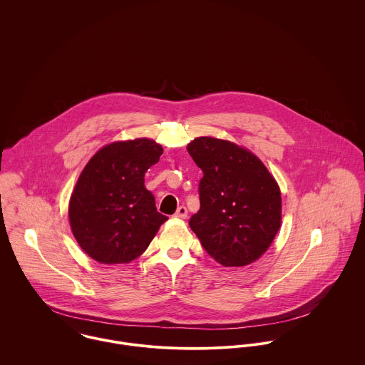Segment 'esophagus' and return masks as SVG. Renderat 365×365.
I'll return each instance as SVG.
<instances>
[{
	"instance_id": "obj_1",
	"label": "esophagus",
	"mask_w": 365,
	"mask_h": 365,
	"mask_svg": "<svg viewBox=\"0 0 365 365\" xmlns=\"http://www.w3.org/2000/svg\"><path fill=\"white\" fill-rule=\"evenodd\" d=\"M187 216H188V210L185 207H180L177 209V212L174 213L175 219H187Z\"/></svg>"
}]
</instances>
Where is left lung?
<instances>
[{"label": "left lung", "mask_w": 365, "mask_h": 365, "mask_svg": "<svg viewBox=\"0 0 365 365\" xmlns=\"http://www.w3.org/2000/svg\"><path fill=\"white\" fill-rule=\"evenodd\" d=\"M187 150L202 170L201 208L190 226L225 267L260 259L281 226V192L260 158L222 139L197 138Z\"/></svg>", "instance_id": "1"}]
</instances>
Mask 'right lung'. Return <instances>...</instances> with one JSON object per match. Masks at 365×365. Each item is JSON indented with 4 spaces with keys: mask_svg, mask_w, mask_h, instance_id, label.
Listing matches in <instances>:
<instances>
[{
    "mask_svg": "<svg viewBox=\"0 0 365 365\" xmlns=\"http://www.w3.org/2000/svg\"><path fill=\"white\" fill-rule=\"evenodd\" d=\"M163 148L150 139L104 146L81 171L70 198L68 219L80 247L103 264L138 259L168 219L157 212L145 173Z\"/></svg>",
    "mask_w": 365,
    "mask_h": 365,
    "instance_id": "obj_1",
    "label": "right lung"
}]
</instances>
